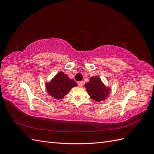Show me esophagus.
Instances as JSON below:
<instances>
[{
    "label": "esophagus",
    "instance_id": "34e87169",
    "mask_svg": "<svg viewBox=\"0 0 154 154\" xmlns=\"http://www.w3.org/2000/svg\"><path fill=\"white\" fill-rule=\"evenodd\" d=\"M83 85V82H78V85L79 87H82Z\"/></svg>",
    "mask_w": 154,
    "mask_h": 154
}]
</instances>
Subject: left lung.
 <instances>
[{
  "instance_id": "1",
  "label": "left lung",
  "mask_w": 154,
  "mask_h": 154,
  "mask_svg": "<svg viewBox=\"0 0 154 154\" xmlns=\"http://www.w3.org/2000/svg\"><path fill=\"white\" fill-rule=\"evenodd\" d=\"M85 87L91 99L97 101L104 100L110 94V88L106 87L97 76L91 77L89 82L85 84Z\"/></svg>"
}]
</instances>
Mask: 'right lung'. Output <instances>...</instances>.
Wrapping results in <instances>:
<instances>
[{"mask_svg":"<svg viewBox=\"0 0 154 154\" xmlns=\"http://www.w3.org/2000/svg\"><path fill=\"white\" fill-rule=\"evenodd\" d=\"M77 83L72 79H70L67 74L60 72L54 76L51 82L46 84L49 94L56 99H62L71 88L76 87Z\"/></svg>","mask_w":154,"mask_h":154,"instance_id":"1","label":"right lung"}]
</instances>
